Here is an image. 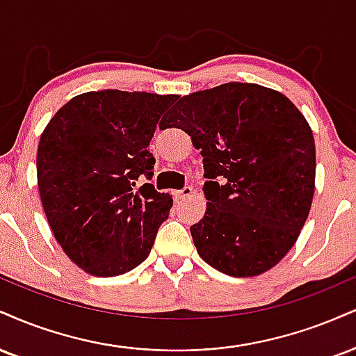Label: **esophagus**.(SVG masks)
Segmentation results:
<instances>
[{"label":"esophagus","mask_w":356,"mask_h":356,"mask_svg":"<svg viewBox=\"0 0 356 356\" xmlns=\"http://www.w3.org/2000/svg\"><path fill=\"white\" fill-rule=\"evenodd\" d=\"M192 194H194V189H192V187H189V186H186L184 187V189H181V191H174V195H175V199H186V197H191Z\"/></svg>","instance_id":"esophagus-1"}]
</instances>
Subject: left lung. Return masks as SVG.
Listing matches in <instances>:
<instances>
[{
	"instance_id": "left-lung-1",
	"label": "left lung",
	"mask_w": 356,
	"mask_h": 356,
	"mask_svg": "<svg viewBox=\"0 0 356 356\" xmlns=\"http://www.w3.org/2000/svg\"><path fill=\"white\" fill-rule=\"evenodd\" d=\"M169 121L204 157L207 209L191 227L204 262L255 277L289 254L315 194V140L285 94L225 83L182 96Z\"/></svg>"
}]
</instances>
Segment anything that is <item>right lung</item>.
<instances>
[{"instance_id": "obj_1", "label": "right lung", "mask_w": 356, "mask_h": 356, "mask_svg": "<svg viewBox=\"0 0 356 356\" xmlns=\"http://www.w3.org/2000/svg\"><path fill=\"white\" fill-rule=\"evenodd\" d=\"M175 99L119 89L84 92L42 131L36 157L42 209L64 254L89 275H122L143 264L169 217L172 197L152 184L136 192V181L154 175L147 147Z\"/></svg>"}]
</instances>
